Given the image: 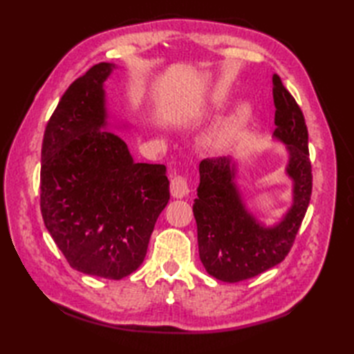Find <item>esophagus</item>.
<instances>
[{"label":"esophagus","mask_w":354,"mask_h":354,"mask_svg":"<svg viewBox=\"0 0 354 354\" xmlns=\"http://www.w3.org/2000/svg\"><path fill=\"white\" fill-rule=\"evenodd\" d=\"M190 187H189V181L187 178L183 175H175L171 178L170 181V193L173 198H184L189 194Z\"/></svg>","instance_id":"esophagus-1"}]
</instances>
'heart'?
Wrapping results in <instances>:
<instances>
[{
  "label": "heart",
  "mask_w": 354,
  "mask_h": 354,
  "mask_svg": "<svg viewBox=\"0 0 354 354\" xmlns=\"http://www.w3.org/2000/svg\"><path fill=\"white\" fill-rule=\"evenodd\" d=\"M246 115H248L246 109H242L237 112L236 117L225 120L223 123H221V126L217 127L214 133L212 135V145L216 147L228 146L232 140L237 138L240 129H242V124L246 120Z\"/></svg>",
  "instance_id": "heart-1"
}]
</instances>
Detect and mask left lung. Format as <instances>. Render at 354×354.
Returning a JSON list of instances; mask_svg holds the SVG:
<instances>
[{"label": "left lung", "instance_id": "obj_1", "mask_svg": "<svg viewBox=\"0 0 354 354\" xmlns=\"http://www.w3.org/2000/svg\"><path fill=\"white\" fill-rule=\"evenodd\" d=\"M274 137L288 145V175L293 179V205L280 223L265 228L246 212L234 184L230 158H207L199 164L201 184L193 214L198 225L199 257L217 280L237 283L281 263L295 242L312 194L309 133L303 111L274 74Z\"/></svg>", "mask_w": 354, "mask_h": 354}]
</instances>
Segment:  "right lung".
Masks as SVG:
<instances>
[{"label": "right lung", "instance_id": "obj_1", "mask_svg": "<svg viewBox=\"0 0 354 354\" xmlns=\"http://www.w3.org/2000/svg\"><path fill=\"white\" fill-rule=\"evenodd\" d=\"M100 62L64 93L44 132L41 213L70 266L122 280L147 252L158 216L170 199L165 165L133 162L106 127Z\"/></svg>", "mask_w": 354, "mask_h": 354}]
</instances>
